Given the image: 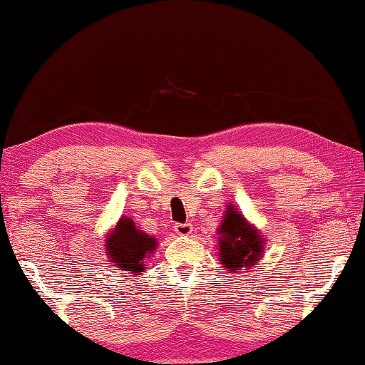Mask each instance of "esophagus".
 <instances>
[{"instance_id":"obj_1","label":"esophagus","mask_w":365,"mask_h":365,"mask_svg":"<svg viewBox=\"0 0 365 365\" xmlns=\"http://www.w3.org/2000/svg\"><path fill=\"white\" fill-rule=\"evenodd\" d=\"M173 231H175L178 236H190L193 232V226L192 222H175Z\"/></svg>"}]
</instances>
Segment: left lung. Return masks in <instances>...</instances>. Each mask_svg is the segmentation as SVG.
Returning a JSON list of instances; mask_svg holds the SVG:
<instances>
[{
  "label": "left lung",
  "instance_id": "obj_1",
  "mask_svg": "<svg viewBox=\"0 0 365 365\" xmlns=\"http://www.w3.org/2000/svg\"><path fill=\"white\" fill-rule=\"evenodd\" d=\"M265 239L252 225H249L235 206L226 208L217 227V254L226 272L237 274L257 265L264 254Z\"/></svg>",
  "mask_w": 365,
  "mask_h": 365
}]
</instances>
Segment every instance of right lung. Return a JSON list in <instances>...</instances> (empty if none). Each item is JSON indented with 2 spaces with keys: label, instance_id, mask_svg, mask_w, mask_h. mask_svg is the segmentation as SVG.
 I'll list each match as a JSON object with an SVG mask.
<instances>
[{
  "label": "right lung",
  "instance_id": "obj_1",
  "mask_svg": "<svg viewBox=\"0 0 365 365\" xmlns=\"http://www.w3.org/2000/svg\"><path fill=\"white\" fill-rule=\"evenodd\" d=\"M155 247V237L138 230L130 217H121L106 237L105 251L111 264L118 267L114 270H128L130 274L139 275L145 270V257H150Z\"/></svg>",
  "mask_w": 365,
  "mask_h": 365
}]
</instances>
